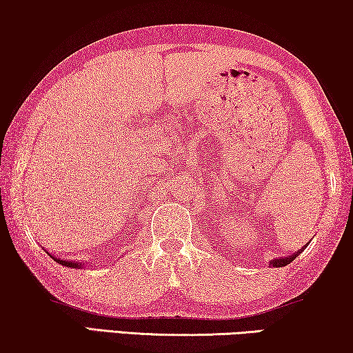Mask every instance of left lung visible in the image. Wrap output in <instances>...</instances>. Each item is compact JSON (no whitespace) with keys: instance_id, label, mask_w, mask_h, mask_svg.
<instances>
[{"instance_id":"8db88e82","label":"left lung","mask_w":353,"mask_h":353,"mask_svg":"<svg viewBox=\"0 0 353 353\" xmlns=\"http://www.w3.org/2000/svg\"><path fill=\"white\" fill-rule=\"evenodd\" d=\"M301 254V250H297L296 254L292 255H288V257H279V259H274V260H270V265H272L273 268H279V267H286L288 263H291L294 259L297 257V255Z\"/></svg>"}]
</instances>
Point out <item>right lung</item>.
<instances>
[{
	"label": "right lung",
	"mask_w": 353,
	"mask_h": 353,
	"mask_svg": "<svg viewBox=\"0 0 353 353\" xmlns=\"http://www.w3.org/2000/svg\"><path fill=\"white\" fill-rule=\"evenodd\" d=\"M52 259H54V262H57L59 265H64V267H69V268H79L81 267V263L79 262H70V260H62V259H57L54 255H51Z\"/></svg>",
	"instance_id": "obj_1"
}]
</instances>
